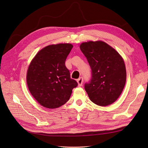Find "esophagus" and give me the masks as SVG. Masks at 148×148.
<instances>
[{
	"mask_svg": "<svg viewBox=\"0 0 148 148\" xmlns=\"http://www.w3.org/2000/svg\"><path fill=\"white\" fill-rule=\"evenodd\" d=\"M77 83L78 84V86H82L83 83V77H80L77 79Z\"/></svg>",
	"mask_w": 148,
	"mask_h": 148,
	"instance_id": "1",
	"label": "esophagus"
}]
</instances>
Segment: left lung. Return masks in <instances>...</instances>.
I'll use <instances>...</instances> for the list:
<instances>
[{
	"label": "left lung",
	"mask_w": 148,
	"mask_h": 148,
	"mask_svg": "<svg viewBox=\"0 0 148 148\" xmlns=\"http://www.w3.org/2000/svg\"><path fill=\"white\" fill-rule=\"evenodd\" d=\"M91 69V78L84 89L95 104H112L122 93L126 82L123 59L114 49L102 41H89L79 46Z\"/></svg>",
	"instance_id": "left-lung-1"
}]
</instances>
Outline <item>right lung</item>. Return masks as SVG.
<instances>
[{
	"mask_svg": "<svg viewBox=\"0 0 148 148\" xmlns=\"http://www.w3.org/2000/svg\"><path fill=\"white\" fill-rule=\"evenodd\" d=\"M73 46L50 45L40 51L28 67L26 81L32 96L40 104L56 109L70 99L77 82L70 78L65 62Z\"/></svg>",
	"mask_w": 148,
	"mask_h": 148,
	"instance_id": "right-lung-1",
	"label": "right lung"
}]
</instances>
